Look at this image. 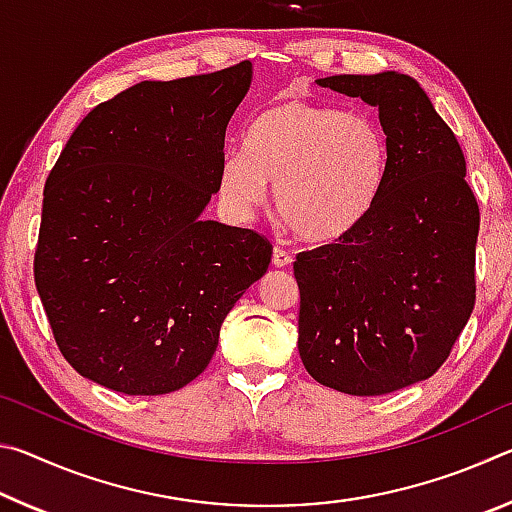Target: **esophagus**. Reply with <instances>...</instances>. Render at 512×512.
<instances>
[{"instance_id":"esophagus-1","label":"esophagus","mask_w":512,"mask_h":512,"mask_svg":"<svg viewBox=\"0 0 512 512\" xmlns=\"http://www.w3.org/2000/svg\"><path fill=\"white\" fill-rule=\"evenodd\" d=\"M291 262H293L291 253H287L284 248H273V266L284 268V266H289Z\"/></svg>"}]
</instances>
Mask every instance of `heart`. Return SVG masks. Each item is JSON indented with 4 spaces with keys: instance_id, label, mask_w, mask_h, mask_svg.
I'll return each mask as SVG.
<instances>
[{
    "instance_id": "b5f03b06",
    "label": "heart",
    "mask_w": 512,
    "mask_h": 512,
    "mask_svg": "<svg viewBox=\"0 0 512 512\" xmlns=\"http://www.w3.org/2000/svg\"><path fill=\"white\" fill-rule=\"evenodd\" d=\"M388 169V140L375 117L289 99L250 121L244 153L219 171L223 201L253 214L273 183L282 223L309 244H336L368 219Z\"/></svg>"
}]
</instances>
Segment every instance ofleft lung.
I'll list each match as a JSON object with an SVG mask.
<instances>
[{
	"label": "left lung",
	"mask_w": 512,
	"mask_h": 512,
	"mask_svg": "<svg viewBox=\"0 0 512 512\" xmlns=\"http://www.w3.org/2000/svg\"><path fill=\"white\" fill-rule=\"evenodd\" d=\"M316 83L379 110L388 169L352 235L293 262L300 359L334 391L386 395L429 379L467 325L479 205L461 146L418 81L379 72Z\"/></svg>",
	"instance_id": "1"
}]
</instances>
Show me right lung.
Returning <instances> with one entry per match:
<instances>
[{"label":"right lung","instance_id":"obj_1","mask_svg":"<svg viewBox=\"0 0 512 512\" xmlns=\"http://www.w3.org/2000/svg\"><path fill=\"white\" fill-rule=\"evenodd\" d=\"M250 81V60L142 81L67 140L45 185L33 275L58 348L85 379L126 395L187 386L271 264L262 235L201 219Z\"/></svg>","mask_w":512,"mask_h":512}]
</instances>
